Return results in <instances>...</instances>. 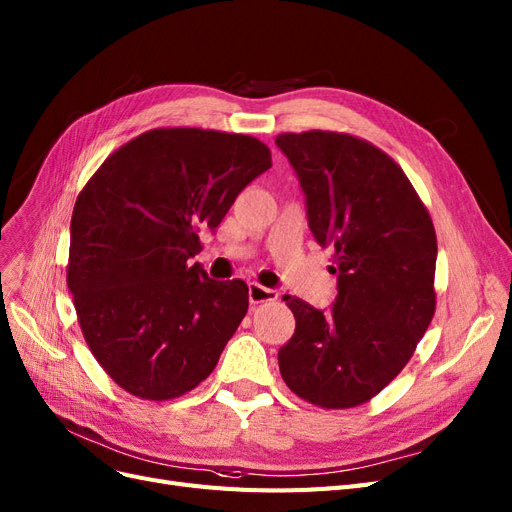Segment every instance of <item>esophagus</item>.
Here are the masks:
<instances>
[{
  "mask_svg": "<svg viewBox=\"0 0 512 512\" xmlns=\"http://www.w3.org/2000/svg\"><path fill=\"white\" fill-rule=\"evenodd\" d=\"M248 294H250V303H252V305L277 301V296H279L275 290L264 288V286H260V284H254V281H252L250 288H248Z\"/></svg>",
  "mask_w": 512,
  "mask_h": 512,
  "instance_id": "obj_1",
  "label": "esophagus"
}]
</instances>
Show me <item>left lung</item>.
Returning <instances> with one entry per match:
<instances>
[{"label": "left lung", "mask_w": 512, "mask_h": 512, "mask_svg": "<svg viewBox=\"0 0 512 512\" xmlns=\"http://www.w3.org/2000/svg\"><path fill=\"white\" fill-rule=\"evenodd\" d=\"M307 195L317 243L332 250L337 301L326 313L284 296L292 339L281 377L315 407L351 409L407 366L436 311V231L428 207L392 156L337 131L275 137Z\"/></svg>", "instance_id": "left-lung-1"}]
</instances>
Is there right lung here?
Wrapping results in <instances>:
<instances>
[{
	"label": "right lung",
	"instance_id": "1",
	"mask_svg": "<svg viewBox=\"0 0 512 512\" xmlns=\"http://www.w3.org/2000/svg\"><path fill=\"white\" fill-rule=\"evenodd\" d=\"M271 167L260 139L165 127L105 158L74 205L67 288L84 341L122 390L173 400L205 381L248 313L241 279L190 264L201 228Z\"/></svg>",
	"mask_w": 512,
	"mask_h": 512
}]
</instances>
